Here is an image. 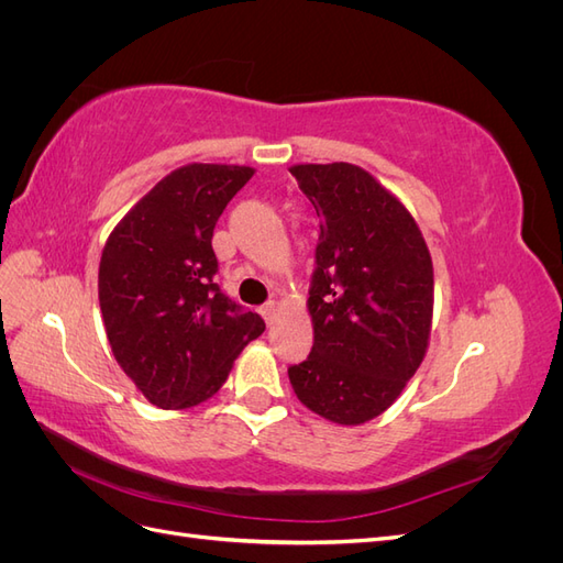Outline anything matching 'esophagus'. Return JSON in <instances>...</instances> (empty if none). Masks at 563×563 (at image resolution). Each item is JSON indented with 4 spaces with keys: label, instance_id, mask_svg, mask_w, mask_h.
<instances>
[{
    "label": "esophagus",
    "instance_id": "obj_1",
    "mask_svg": "<svg viewBox=\"0 0 563 563\" xmlns=\"http://www.w3.org/2000/svg\"><path fill=\"white\" fill-rule=\"evenodd\" d=\"M277 310H279V305L275 300H267L263 308H261V314H263V319L267 323H272V321H275V317H277Z\"/></svg>",
    "mask_w": 563,
    "mask_h": 563
}]
</instances>
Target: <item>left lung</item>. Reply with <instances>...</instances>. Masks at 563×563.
Returning a JSON list of instances; mask_svg holds the SVG:
<instances>
[{
	"label": "left lung",
	"instance_id": "obj_1",
	"mask_svg": "<svg viewBox=\"0 0 563 563\" xmlns=\"http://www.w3.org/2000/svg\"><path fill=\"white\" fill-rule=\"evenodd\" d=\"M291 174L319 216V244L314 345L288 380L321 418L362 424L401 395L428 350L432 258L413 216L364 168L298 164Z\"/></svg>",
	"mask_w": 563,
	"mask_h": 563
}]
</instances>
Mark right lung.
I'll use <instances>...</instances> for the list:
<instances>
[{
	"mask_svg": "<svg viewBox=\"0 0 563 563\" xmlns=\"http://www.w3.org/2000/svg\"><path fill=\"white\" fill-rule=\"evenodd\" d=\"M249 166L187 164L122 218L103 249L98 300L117 364L159 408H190L228 380L265 321L213 282L211 240Z\"/></svg>",
	"mask_w": 563,
	"mask_h": 563,
	"instance_id": "1",
	"label": "right lung"
}]
</instances>
